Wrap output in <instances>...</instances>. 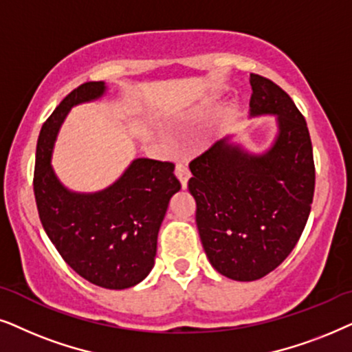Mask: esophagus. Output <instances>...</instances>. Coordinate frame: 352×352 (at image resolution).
Here are the masks:
<instances>
[{"label": "esophagus", "instance_id": "esophagus-1", "mask_svg": "<svg viewBox=\"0 0 352 352\" xmlns=\"http://www.w3.org/2000/svg\"><path fill=\"white\" fill-rule=\"evenodd\" d=\"M175 175H177V179H179V182H180L182 188L185 190L186 186H188L190 170L184 166V164H177V166H175Z\"/></svg>", "mask_w": 352, "mask_h": 352}]
</instances>
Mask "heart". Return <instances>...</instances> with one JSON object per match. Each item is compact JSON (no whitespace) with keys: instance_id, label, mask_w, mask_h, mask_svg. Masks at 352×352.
Segmentation results:
<instances>
[{"instance_id":"b5f03b06","label":"heart","mask_w":352,"mask_h":352,"mask_svg":"<svg viewBox=\"0 0 352 352\" xmlns=\"http://www.w3.org/2000/svg\"><path fill=\"white\" fill-rule=\"evenodd\" d=\"M204 112H206L204 107H199V109H193V111L186 112V114H184V116L170 117L166 124H167V127H170V129L186 127V125H191V124H195L196 120H199L201 117L204 116Z\"/></svg>"}]
</instances>
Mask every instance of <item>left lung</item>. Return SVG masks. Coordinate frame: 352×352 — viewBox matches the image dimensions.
I'll list each match as a JSON object with an SVG mask.
<instances>
[{
	"mask_svg": "<svg viewBox=\"0 0 352 352\" xmlns=\"http://www.w3.org/2000/svg\"><path fill=\"white\" fill-rule=\"evenodd\" d=\"M250 116L277 117L264 153L219 140L190 162L188 190L206 256L236 282L265 277L287 259L306 227L316 186L307 124L292 98L269 78L251 74Z\"/></svg>",
	"mask_w": 352,
	"mask_h": 352,
	"instance_id": "left-lung-1",
	"label": "left lung"
}]
</instances>
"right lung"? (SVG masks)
I'll use <instances>...</instances> for the list:
<instances>
[{
    "label": "right lung",
    "mask_w": 352,
    "mask_h": 352,
    "mask_svg": "<svg viewBox=\"0 0 352 352\" xmlns=\"http://www.w3.org/2000/svg\"><path fill=\"white\" fill-rule=\"evenodd\" d=\"M104 93V82L83 83L48 117L36 143L34 191L41 225L60 257L90 283L125 289L151 272L168 201L182 186L172 162L146 157L135 159L96 193H75L60 184L51 166L60 125L74 106Z\"/></svg>",
    "instance_id": "obj_1"
}]
</instances>
